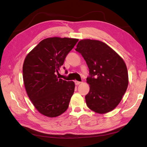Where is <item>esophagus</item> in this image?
<instances>
[{
  "mask_svg": "<svg viewBox=\"0 0 147 147\" xmlns=\"http://www.w3.org/2000/svg\"><path fill=\"white\" fill-rule=\"evenodd\" d=\"M74 82H75V84H76V85H78V84H80L82 83L80 82H78V81H77V80H75Z\"/></svg>",
  "mask_w": 147,
  "mask_h": 147,
  "instance_id": "1",
  "label": "esophagus"
}]
</instances>
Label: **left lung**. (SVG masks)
Masks as SVG:
<instances>
[{"label": "left lung", "mask_w": 147, "mask_h": 147, "mask_svg": "<svg viewBox=\"0 0 147 147\" xmlns=\"http://www.w3.org/2000/svg\"><path fill=\"white\" fill-rule=\"evenodd\" d=\"M75 50L80 53L90 69L86 95L89 109L97 113H106L119 104L128 86V73L123 59L113 49L99 40L84 39Z\"/></svg>", "instance_id": "1"}]
</instances>
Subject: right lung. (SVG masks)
I'll return each mask as SVG.
<instances>
[{
    "label": "right lung",
    "instance_id": "1",
    "mask_svg": "<svg viewBox=\"0 0 147 147\" xmlns=\"http://www.w3.org/2000/svg\"><path fill=\"white\" fill-rule=\"evenodd\" d=\"M78 41L66 37L45 38L24 59L23 77L26 92L35 109L46 117L59 116L69 107L75 83L58 78L56 73Z\"/></svg>",
    "mask_w": 147,
    "mask_h": 147
}]
</instances>
